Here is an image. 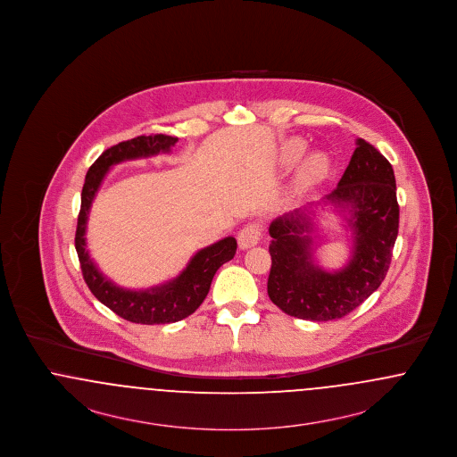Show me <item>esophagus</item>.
<instances>
[{
  "mask_svg": "<svg viewBox=\"0 0 457 457\" xmlns=\"http://www.w3.org/2000/svg\"><path fill=\"white\" fill-rule=\"evenodd\" d=\"M263 233V226L261 222H248L246 226H243V229L238 233L239 248H252L255 246L262 238Z\"/></svg>",
  "mask_w": 457,
  "mask_h": 457,
  "instance_id": "34e87169",
  "label": "esophagus"
}]
</instances>
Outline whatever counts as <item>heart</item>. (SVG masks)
<instances>
[{"mask_svg": "<svg viewBox=\"0 0 457 457\" xmlns=\"http://www.w3.org/2000/svg\"><path fill=\"white\" fill-rule=\"evenodd\" d=\"M304 151V142L302 138H289L283 144V159L287 162L296 161ZM328 170V159L324 154L315 153L310 154L304 159L303 166H302V179L303 181H315L319 178H322Z\"/></svg>", "mask_w": 457, "mask_h": 457, "instance_id": "b5f03b06", "label": "heart"}]
</instances>
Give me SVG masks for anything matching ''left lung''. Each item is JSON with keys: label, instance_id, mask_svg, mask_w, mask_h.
<instances>
[{"label": "left lung", "instance_id": "obj_1", "mask_svg": "<svg viewBox=\"0 0 457 457\" xmlns=\"http://www.w3.org/2000/svg\"><path fill=\"white\" fill-rule=\"evenodd\" d=\"M348 168L326 200L349 207L354 231L353 259L343 270L326 272L310 255V222L304 209L272 220V259L267 293L284 313L327 322L346 317L386 279L399 231V204L391 162L358 138Z\"/></svg>", "mask_w": 457, "mask_h": 457}]
</instances>
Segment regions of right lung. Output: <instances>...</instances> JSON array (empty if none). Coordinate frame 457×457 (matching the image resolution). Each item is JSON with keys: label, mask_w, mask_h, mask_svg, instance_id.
<instances>
[{"label": "right lung", "mask_w": 457, "mask_h": 457, "mask_svg": "<svg viewBox=\"0 0 457 457\" xmlns=\"http://www.w3.org/2000/svg\"><path fill=\"white\" fill-rule=\"evenodd\" d=\"M176 140V137L153 133L140 135L109 147L88 168L82 188V204L75 231V248L79 253L84 281L101 303L106 304L116 315L133 324H173L192 315L205 300L219 267L235 257L238 246L233 237L220 239L218 243L200 250L176 279L145 291H127L114 286L97 270L94 262L88 259L86 250L88 209L104 174L108 173L109 166L125 159L170 153Z\"/></svg>", "instance_id": "obj_1"}]
</instances>
